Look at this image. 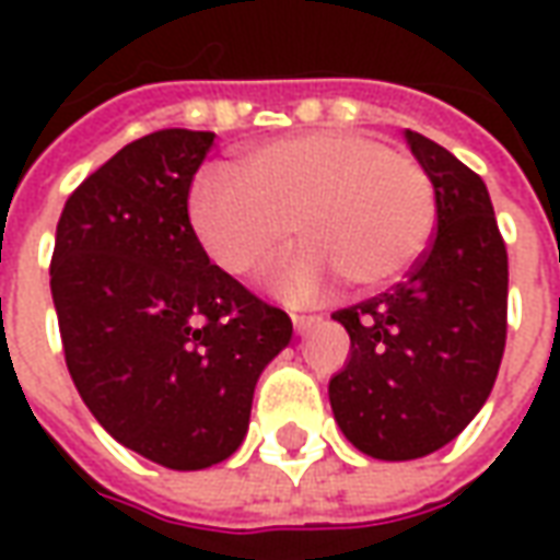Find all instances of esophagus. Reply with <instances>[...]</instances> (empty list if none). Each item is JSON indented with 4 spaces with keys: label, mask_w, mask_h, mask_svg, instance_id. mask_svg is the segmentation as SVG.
Here are the masks:
<instances>
[{
    "label": "esophagus",
    "mask_w": 560,
    "mask_h": 560,
    "mask_svg": "<svg viewBox=\"0 0 560 560\" xmlns=\"http://www.w3.org/2000/svg\"><path fill=\"white\" fill-rule=\"evenodd\" d=\"M291 320H293V329H296L300 336H303V332H308V329L317 324V317H312V315H293Z\"/></svg>",
    "instance_id": "34e87169"
}]
</instances>
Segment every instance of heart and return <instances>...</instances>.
Wrapping results in <instances>:
<instances>
[{
    "instance_id": "heart-1",
    "label": "heart",
    "mask_w": 560,
    "mask_h": 560,
    "mask_svg": "<svg viewBox=\"0 0 560 560\" xmlns=\"http://www.w3.org/2000/svg\"><path fill=\"white\" fill-rule=\"evenodd\" d=\"M243 179L200 173L188 219L207 255L228 276H255L291 243L303 245L272 269V293L308 303L336 284L360 293L389 288L429 248L434 188L411 155L381 140L317 128L245 149Z\"/></svg>"
}]
</instances>
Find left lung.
<instances>
[{
  "instance_id": "left-lung-1",
  "label": "left lung",
  "mask_w": 560,
  "mask_h": 560,
  "mask_svg": "<svg viewBox=\"0 0 560 560\" xmlns=\"http://www.w3.org/2000/svg\"><path fill=\"white\" fill-rule=\"evenodd\" d=\"M405 140L432 179V245L393 291L332 315L351 336L332 417L384 462L450 444L489 399L506 341V248L486 183L434 140Z\"/></svg>"
}]
</instances>
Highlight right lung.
<instances>
[{"label": "right lung", "mask_w": 560, "mask_h": 560, "mask_svg": "<svg viewBox=\"0 0 560 560\" xmlns=\"http://www.w3.org/2000/svg\"><path fill=\"white\" fill-rule=\"evenodd\" d=\"M215 135L167 128L104 161L56 224L50 293L80 399L149 462L200 470L243 444L291 317L209 264L188 188Z\"/></svg>", "instance_id": "right-lung-1"}]
</instances>
